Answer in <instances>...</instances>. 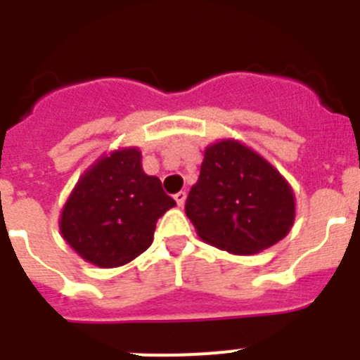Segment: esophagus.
I'll return each mask as SVG.
<instances>
[{
  "label": "esophagus",
  "mask_w": 360,
  "mask_h": 360,
  "mask_svg": "<svg viewBox=\"0 0 360 360\" xmlns=\"http://www.w3.org/2000/svg\"><path fill=\"white\" fill-rule=\"evenodd\" d=\"M186 198H187L186 191H180V193H176V195H174V202H176L178 207H182L184 203H186Z\"/></svg>",
  "instance_id": "1"
}]
</instances>
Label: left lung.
<instances>
[{
	"instance_id": "1",
	"label": "left lung",
	"mask_w": 360,
	"mask_h": 360,
	"mask_svg": "<svg viewBox=\"0 0 360 360\" xmlns=\"http://www.w3.org/2000/svg\"><path fill=\"white\" fill-rule=\"evenodd\" d=\"M186 214L205 243L250 256L290 232L295 196L285 176L259 153L224 139L205 148Z\"/></svg>"
}]
</instances>
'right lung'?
<instances>
[{"label": "right lung", "instance_id": "add662e5", "mask_svg": "<svg viewBox=\"0 0 360 360\" xmlns=\"http://www.w3.org/2000/svg\"><path fill=\"white\" fill-rule=\"evenodd\" d=\"M174 205L160 180L144 173L141 149L120 148L81 174L61 211L59 231L84 262L115 269L148 250L158 218Z\"/></svg>", "mask_w": 360, "mask_h": 360}]
</instances>
